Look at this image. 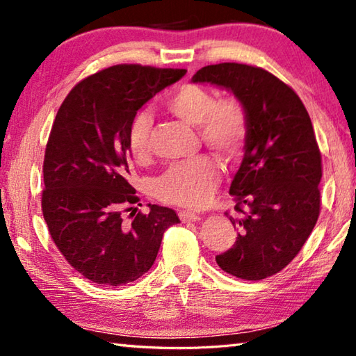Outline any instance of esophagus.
<instances>
[{
    "instance_id": "1",
    "label": "esophagus",
    "mask_w": 356,
    "mask_h": 356,
    "mask_svg": "<svg viewBox=\"0 0 356 356\" xmlns=\"http://www.w3.org/2000/svg\"><path fill=\"white\" fill-rule=\"evenodd\" d=\"M179 218L182 220L184 222H195V221H200L201 216L197 215V213L186 212V210H180V212H179Z\"/></svg>"
}]
</instances>
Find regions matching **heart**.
Returning a JSON list of instances; mask_svg holds the SVG:
<instances>
[{
	"mask_svg": "<svg viewBox=\"0 0 356 356\" xmlns=\"http://www.w3.org/2000/svg\"><path fill=\"white\" fill-rule=\"evenodd\" d=\"M166 108L186 124L200 127L201 140L226 159H234L245 147L248 138V116L236 99L216 100V95L197 84H184L166 100ZM152 116L136 113L129 125L127 144L136 161L147 160L150 154ZM220 182V170L213 159H196L171 165L155 184L159 200L176 206L197 209L212 200Z\"/></svg>",
	"mask_w": 356,
	"mask_h": 356,
	"instance_id": "heart-1",
	"label": "heart"
}]
</instances>
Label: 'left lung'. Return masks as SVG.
<instances>
[{
    "label": "left lung",
    "instance_id": "obj_1",
    "mask_svg": "<svg viewBox=\"0 0 356 356\" xmlns=\"http://www.w3.org/2000/svg\"><path fill=\"white\" fill-rule=\"evenodd\" d=\"M191 81L232 92L248 116L245 155L229 188L242 213L231 216L238 237L216 264L246 281L268 278L298 254L321 212L322 159L309 114L292 88L252 65H206Z\"/></svg>",
    "mask_w": 356,
    "mask_h": 356
}]
</instances>
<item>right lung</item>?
I'll return each instance as SVG.
<instances>
[{
  "instance_id": "add662e5",
  "label": "right lung",
  "mask_w": 356,
  "mask_h": 356,
  "mask_svg": "<svg viewBox=\"0 0 356 356\" xmlns=\"http://www.w3.org/2000/svg\"><path fill=\"white\" fill-rule=\"evenodd\" d=\"M185 74L113 65L78 83L56 114L45 149L42 212L65 261L95 284L124 286L141 278L166 229L180 222L172 209L156 204L129 225L120 213L140 201L129 184L131 119Z\"/></svg>"
}]
</instances>
